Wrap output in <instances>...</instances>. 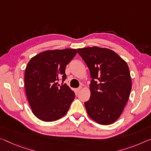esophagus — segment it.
Wrapping results in <instances>:
<instances>
[{
	"label": "esophagus",
	"instance_id": "obj_1",
	"mask_svg": "<svg viewBox=\"0 0 151 151\" xmlns=\"http://www.w3.org/2000/svg\"><path fill=\"white\" fill-rule=\"evenodd\" d=\"M81 88H82V87H78V88H76V92H79Z\"/></svg>",
	"mask_w": 151,
	"mask_h": 151
}]
</instances>
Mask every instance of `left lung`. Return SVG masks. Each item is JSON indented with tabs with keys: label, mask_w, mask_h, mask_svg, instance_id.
Here are the masks:
<instances>
[{
	"label": "left lung",
	"mask_w": 151,
	"mask_h": 151,
	"mask_svg": "<svg viewBox=\"0 0 151 151\" xmlns=\"http://www.w3.org/2000/svg\"><path fill=\"white\" fill-rule=\"evenodd\" d=\"M90 71L91 97L85 102L88 116L102 125L116 122L130 96L132 81L127 63L116 52L97 46L77 49Z\"/></svg>",
	"instance_id": "obj_1"
}]
</instances>
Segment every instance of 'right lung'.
Here are the masks:
<instances>
[{
    "mask_svg": "<svg viewBox=\"0 0 151 151\" xmlns=\"http://www.w3.org/2000/svg\"><path fill=\"white\" fill-rule=\"evenodd\" d=\"M77 53L76 49L47 50L30 60L25 68V87L33 114L53 122L68 112L75 94L66 84L65 68Z\"/></svg>",
    "mask_w": 151,
    "mask_h": 151,
    "instance_id": "obj_1",
    "label": "right lung"
}]
</instances>
